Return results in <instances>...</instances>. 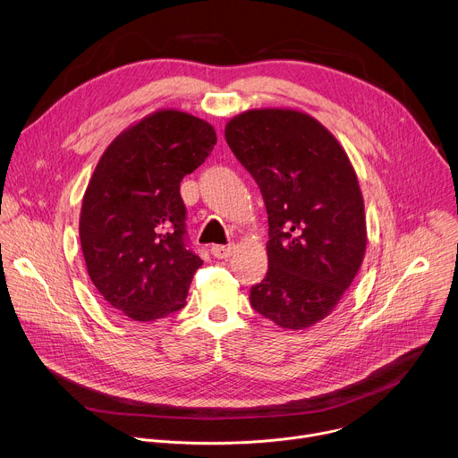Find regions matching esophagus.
Here are the masks:
<instances>
[{
  "label": "esophagus",
  "mask_w": 458,
  "mask_h": 458,
  "mask_svg": "<svg viewBox=\"0 0 458 458\" xmlns=\"http://www.w3.org/2000/svg\"><path fill=\"white\" fill-rule=\"evenodd\" d=\"M233 250H235L233 244H228V246L214 244V246H212V255L217 257V259H228V257L233 253Z\"/></svg>",
  "instance_id": "esophagus-1"
}]
</instances>
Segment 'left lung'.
Wrapping results in <instances>:
<instances>
[{
    "instance_id": "8db88e82",
    "label": "left lung",
    "mask_w": 458,
    "mask_h": 458,
    "mask_svg": "<svg viewBox=\"0 0 458 458\" xmlns=\"http://www.w3.org/2000/svg\"><path fill=\"white\" fill-rule=\"evenodd\" d=\"M225 138L268 212V272L250 302L279 328L306 330L335 310L366 253L355 168L328 128L293 108L246 110Z\"/></svg>"
}]
</instances>
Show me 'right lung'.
<instances>
[{"instance_id": "obj_1", "label": "right lung", "mask_w": 458, "mask_h": 458, "mask_svg": "<svg viewBox=\"0 0 458 458\" xmlns=\"http://www.w3.org/2000/svg\"><path fill=\"white\" fill-rule=\"evenodd\" d=\"M217 143L214 126L175 108L126 126L83 195L80 239L90 281L128 318L150 322L186 304L203 260L186 250L179 184Z\"/></svg>"}]
</instances>
